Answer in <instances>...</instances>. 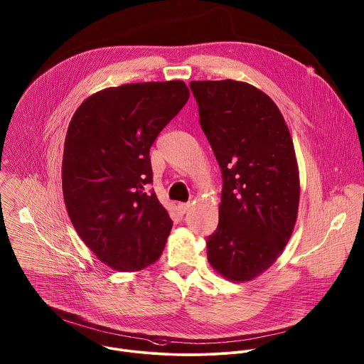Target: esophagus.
Instances as JSON below:
<instances>
[{"label": "esophagus", "instance_id": "esophagus-1", "mask_svg": "<svg viewBox=\"0 0 364 364\" xmlns=\"http://www.w3.org/2000/svg\"><path fill=\"white\" fill-rule=\"evenodd\" d=\"M190 207H191L190 203H180V204H178V210H180L183 214H186V213L190 210Z\"/></svg>", "mask_w": 364, "mask_h": 364}]
</instances>
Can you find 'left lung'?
<instances>
[{
  "label": "left lung",
  "mask_w": 364,
  "mask_h": 364,
  "mask_svg": "<svg viewBox=\"0 0 364 364\" xmlns=\"http://www.w3.org/2000/svg\"><path fill=\"white\" fill-rule=\"evenodd\" d=\"M190 89L223 174L208 262L230 281H251L282 254L296 223L294 143L278 106L255 86L225 79L193 80Z\"/></svg>",
  "instance_id": "obj_1"
}]
</instances>
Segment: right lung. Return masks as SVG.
<instances>
[{
	"label": "right lung",
	"mask_w": 364,
	"mask_h": 364,
	"mask_svg": "<svg viewBox=\"0 0 364 364\" xmlns=\"http://www.w3.org/2000/svg\"><path fill=\"white\" fill-rule=\"evenodd\" d=\"M183 80L127 83L89 96L65 139L62 190L68 215L87 248L116 271L154 264L173 221L154 191L150 147L183 109Z\"/></svg>",
	"instance_id": "add662e5"
}]
</instances>
